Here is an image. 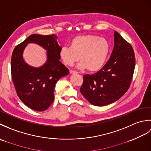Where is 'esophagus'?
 Returning a JSON list of instances; mask_svg holds the SVG:
<instances>
[{
    "label": "esophagus",
    "instance_id": "esophagus-1",
    "mask_svg": "<svg viewBox=\"0 0 151 151\" xmlns=\"http://www.w3.org/2000/svg\"><path fill=\"white\" fill-rule=\"evenodd\" d=\"M70 74H77L78 72H76V71H75V70H70Z\"/></svg>",
    "mask_w": 151,
    "mask_h": 151
}]
</instances>
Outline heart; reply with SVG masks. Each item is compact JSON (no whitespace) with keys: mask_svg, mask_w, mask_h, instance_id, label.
Here are the masks:
<instances>
[{"mask_svg":"<svg viewBox=\"0 0 151 151\" xmlns=\"http://www.w3.org/2000/svg\"><path fill=\"white\" fill-rule=\"evenodd\" d=\"M108 41L96 35H82L70 41V47H63L60 51V57L67 66H73L81 58L80 69H88L97 71L104 66L110 52Z\"/></svg>","mask_w":151,"mask_h":151,"instance_id":"1","label":"heart"}]
</instances>
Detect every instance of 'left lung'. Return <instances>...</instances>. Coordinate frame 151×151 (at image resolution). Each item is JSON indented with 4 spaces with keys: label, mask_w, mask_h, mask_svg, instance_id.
I'll list each match as a JSON object with an SVG mask.
<instances>
[{
    "label": "left lung",
    "mask_w": 151,
    "mask_h": 151,
    "mask_svg": "<svg viewBox=\"0 0 151 151\" xmlns=\"http://www.w3.org/2000/svg\"><path fill=\"white\" fill-rule=\"evenodd\" d=\"M131 45L114 32V47L110 59L93 75H84L82 95L93 105L102 106L117 101L129 89L135 68Z\"/></svg>",
    "instance_id": "8db88e82"
}]
</instances>
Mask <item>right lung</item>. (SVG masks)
<instances>
[{"label":"right lung","instance_id":"add662e5","mask_svg":"<svg viewBox=\"0 0 151 151\" xmlns=\"http://www.w3.org/2000/svg\"><path fill=\"white\" fill-rule=\"evenodd\" d=\"M57 39L55 34H32L12 52L11 72L16 93L21 101L34 110L42 111L50 106L54 99L56 83L69 73L60 61L62 48ZM30 42L39 44L47 51L46 63L38 68L28 65L22 58L24 48Z\"/></svg>","mask_w":151,"mask_h":151}]
</instances>
